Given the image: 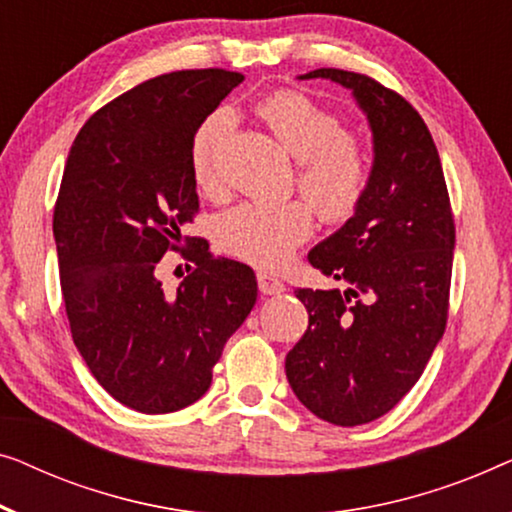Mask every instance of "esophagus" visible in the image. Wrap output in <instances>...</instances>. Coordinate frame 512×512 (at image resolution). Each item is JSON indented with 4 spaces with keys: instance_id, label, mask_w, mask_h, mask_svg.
<instances>
[{
    "instance_id": "esophagus-1",
    "label": "esophagus",
    "mask_w": 512,
    "mask_h": 512,
    "mask_svg": "<svg viewBox=\"0 0 512 512\" xmlns=\"http://www.w3.org/2000/svg\"><path fill=\"white\" fill-rule=\"evenodd\" d=\"M257 285H259V292H264V294H283L285 292L283 280L273 276V273H266V271L257 273Z\"/></svg>"
}]
</instances>
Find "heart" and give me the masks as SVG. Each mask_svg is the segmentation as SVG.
<instances>
[{
	"label": "heart",
	"mask_w": 512,
	"mask_h": 512,
	"mask_svg": "<svg viewBox=\"0 0 512 512\" xmlns=\"http://www.w3.org/2000/svg\"><path fill=\"white\" fill-rule=\"evenodd\" d=\"M259 115L299 160L297 187L320 218L329 225L350 220L371 183V160L362 136L345 129L334 111L297 90L273 92L259 104ZM232 127V115L218 111L201 122L192 139V176L208 197H220L225 190L220 153ZM307 205L294 199L280 206H234L218 222L220 246L243 262L276 269L311 239L315 218L312 205Z\"/></svg>",
	"instance_id": "obj_1"
}]
</instances>
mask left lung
Returning a JSON list of instances; mask_svg holds the SVG:
<instances>
[{
  "instance_id": "8db88e82",
  "label": "left lung",
  "mask_w": 512,
  "mask_h": 512,
  "mask_svg": "<svg viewBox=\"0 0 512 512\" xmlns=\"http://www.w3.org/2000/svg\"><path fill=\"white\" fill-rule=\"evenodd\" d=\"M355 92L376 143L359 211L308 253L345 290L299 287L308 329L285 373L304 406L338 427L390 413L441 341L450 311L455 215L422 115L397 90L345 69H315Z\"/></svg>"
}]
</instances>
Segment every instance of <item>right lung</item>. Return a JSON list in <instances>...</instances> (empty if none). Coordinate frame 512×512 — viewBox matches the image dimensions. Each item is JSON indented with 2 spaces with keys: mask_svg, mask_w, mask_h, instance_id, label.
I'll list each match as a JSON object with an SVG mask.
<instances>
[{
  "mask_svg": "<svg viewBox=\"0 0 512 512\" xmlns=\"http://www.w3.org/2000/svg\"><path fill=\"white\" fill-rule=\"evenodd\" d=\"M241 81L227 69L155 76L92 113L71 143L53 211L64 311L97 383L139 413L204 397L257 301L248 264L183 236L199 213L192 139ZM167 252L193 262L176 291L156 278Z\"/></svg>",
  "mask_w": 512,
  "mask_h": 512,
  "instance_id": "add662e5",
  "label": "right lung"
}]
</instances>
